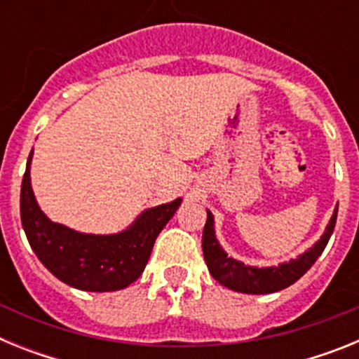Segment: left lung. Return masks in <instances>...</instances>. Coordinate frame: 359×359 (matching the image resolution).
<instances>
[{
	"label": "left lung",
	"mask_w": 359,
	"mask_h": 359,
	"mask_svg": "<svg viewBox=\"0 0 359 359\" xmlns=\"http://www.w3.org/2000/svg\"><path fill=\"white\" fill-rule=\"evenodd\" d=\"M336 215H338V207L332 212L331 221H329L320 241H316L302 255L291 259L290 262H282L278 266L257 268V266H246L244 262L228 257V253L221 248V244L215 237L214 215L210 210H207V223H205V230H203L201 246L208 271L219 284H223L228 290L239 291V293L266 294L286 290L287 286L294 284L298 278L302 277L307 269L315 264L316 259L322 255L329 239H331L332 230H334Z\"/></svg>",
	"instance_id": "left-lung-1"
}]
</instances>
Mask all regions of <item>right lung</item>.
Returning <instances> with one entry per match:
<instances>
[{"instance_id":"obj_1","label":"right lung","mask_w":359,"mask_h":359,"mask_svg":"<svg viewBox=\"0 0 359 359\" xmlns=\"http://www.w3.org/2000/svg\"><path fill=\"white\" fill-rule=\"evenodd\" d=\"M32 149L21 183V223L37 259L59 280L82 291H118L144 273L158 233L182 205V198L147 208L118 233L95 236L50 221L30 182Z\"/></svg>"}]
</instances>
